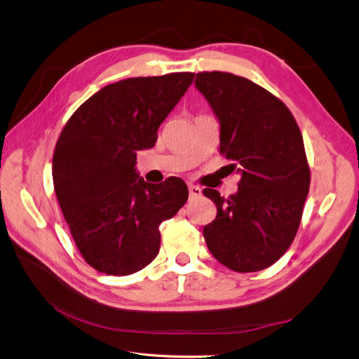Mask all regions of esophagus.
<instances>
[{"mask_svg":"<svg viewBox=\"0 0 359 359\" xmlns=\"http://www.w3.org/2000/svg\"><path fill=\"white\" fill-rule=\"evenodd\" d=\"M188 188H189V198L201 196L202 189L199 188V186H196V184H188Z\"/></svg>","mask_w":359,"mask_h":359,"instance_id":"obj_1","label":"esophagus"}]
</instances>
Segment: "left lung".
Masks as SVG:
<instances>
[{
	"label": "left lung",
	"instance_id": "obj_1",
	"mask_svg": "<svg viewBox=\"0 0 359 359\" xmlns=\"http://www.w3.org/2000/svg\"><path fill=\"white\" fill-rule=\"evenodd\" d=\"M195 86L220 121V154L242 175L226 199L204 189L217 207L204 239L227 269L264 270L287 251L302 220L311 182L302 133L286 104L246 77L199 72Z\"/></svg>",
	"mask_w": 359,
	"mask_h": 359
}]
</instances>
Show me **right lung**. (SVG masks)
<instances>
[{"mask_svg":"<svg viewBox=\"0 0 359 359\" xmlns=\"http://www.w3.org/2000/svg\"><path fill=\"white\" fill-rule=\"evenodd\" d=\"M195 73L132 77L86 100L65 124L53 155L61 212L83 259L110 276H129L157 257L160 224L188 201L179 177L137 179L136 152L157 142L160 124Z\"/></svg>","mask_w":359,"mask_h":359,"instance_id":"add662e5","label":"right lung"}]
</instances>
